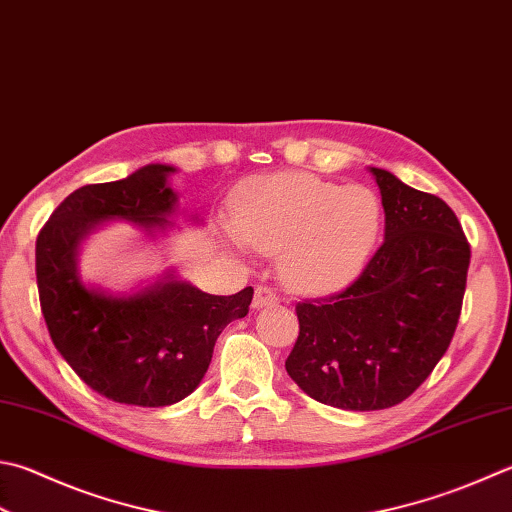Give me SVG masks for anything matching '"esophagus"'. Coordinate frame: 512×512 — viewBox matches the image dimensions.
<instances>
[{"label":"esophagus","instance_id":"34e87169","mask_svg":"<svg viewBox=\"0 0 512 512\" xmlns=\"http://www.w3.org/2000/svg\"><path fill=\"white\" fill-rule=\"evenodd\" d=\"M278 303V296L274 294V289L269 287H256L254 292V310H263V307H274Z\"/></svg>","mask_w":512,"mask_h":512}]
</instances>
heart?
Returning a JSON list of instances; mask_svg holds the SVG:
<instances>
[{"label": "heart", "mask_w": 512, "mask_h": 512, "mask_svg": "<svg viewBox=\"0 0 512 512\" xmlns=\"http://www.w3.org/2000/svg\"><path fill=\"white\" fill-rule=\"evenodd\" d=\"M383 207L370 187H339L310 173L247 180L234 196L229 243L278 255L283 281L330 294L359 276L379 243Z\"/></svg>", "instance_id": "b5f03b06"}]
</instances>
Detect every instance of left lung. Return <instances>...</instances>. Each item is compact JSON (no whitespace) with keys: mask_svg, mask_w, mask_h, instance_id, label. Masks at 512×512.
<instances>
[{"mask_svg":"<svg viewBox=\"0 0 512 512\" xmlns=\"http://www.w3.org/2000/svg\"><path fill=\"white\" fill-rule=\"evenodd\" d=\"M385 240L356 281L296 305L301 332L285 370L312 399L385 410L408 399L446 354L461 314L470 245L441 198L370 167Z\"/></svg>","mask_w":512,"mask_h":512,"instance_id":"8db88e82","label":"left lung"}]
</instances>
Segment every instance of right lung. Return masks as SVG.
Segmentation results:
<instances>
[{
  "mask_svg": "<svg viewBox=\"0 0 512 512\" xmlns=\"http://www.w3.org/2000/svg\"><path fill=\"white\" fill-rule=\"evenodd\" d=\"M173 165H147L131 176L86 185L53 211L37 236L35 272L42 314L57 352L102 397L140 408L173 406L205 376L225 327L249 312L254 289L207 294L165 269L153 281L113 292L84 281V240L124 220L149 240L169 236L173 218L198 225L180 209Z\"/></svg>",
  "mask_w": 512,
  "mask_h": 512,
  "instance_id": "obj_1",
  "label": "right lung"
}]
</instances>
